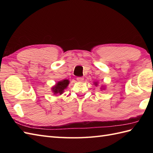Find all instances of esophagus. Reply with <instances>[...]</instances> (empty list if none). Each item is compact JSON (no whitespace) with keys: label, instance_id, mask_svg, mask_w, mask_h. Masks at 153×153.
I'll use <instances>...</instances> for the list:
<instances>
[{"label":"esophagus","instance_id":"obj_1","mask_svg":"<svg viewBox=\"0 0 153 153\" xmlns=\"http://www.w3.org/2000/svg\"><path fill=\"white\" fill-rule=\"evenodd\" d=\"M76 79H77V82H83V81L84 80V78H83V77H77Z\"/></svg>","mask_w":153,"mask_h":153}]
</instances>
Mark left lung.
Returning <instances> with one entry per match:
<instances>
[{
    "instance_id": "8db88e82",
    "label": "left lung",
    "mask_w": 153,
    "mask_h": 153,
    "mask_svg": "<svg viewBox=\"0 0 153 153\" xmlns=\"http://www.w3.org/2000/svg\"><path fill=\"white\" fill-rule=\"evenodd\" d=\"M95 84H96V85H97V83H95Z\"/></svg>"
}]
</instances>
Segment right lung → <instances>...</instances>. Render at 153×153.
Here are the masks:
<instances>
[{"mask_svg":"<svg viewBox=\"0 0 153 153\" xmlns=\"http://www.w3.org/2000/svg\"><path fill=\"white\" fill-rule=\"evenodd\" d=\"M68 84H69V81L68 79H64L61 81V82H58L56 85L53 87V91L54 94H61L64 92V90L66 88Z\"/></svg>","mask_w":153,"mask_h":153,"instance_id":"obj_1","label":"right lung"}]
</instances>
